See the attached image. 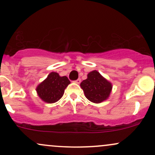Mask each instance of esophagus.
Listing matches in <instances>:
<instances>
[{
    "label": "esophagus",
    "mask_w": 155,
    "mask_h": 155,
    "mask_svg": "<svg viewBox=\"0 0 155 155\" xmlns=\"http://www.w3.org/2000/svg\"><path fill=\"white\" fill-rule=\"evenodd\" d=\"M75 82L76 84H80V83H81V79H78L77 80H76Z\"/></svg>",
    "instance_id": "34e87169"
}]
</instances>
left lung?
<instances>
[{
    "label": "left lung",
    "instance_id": "left-lung-1",
    "mask_svg": "<svg viewBox=\"0 0 155 155\" xmlns=\"http://www.w3.org/2000/svg\"><path fill=\"white\" fill-rule=\"evenodd\" d=\"M80 86L85 97L95 104L107 100L112 90V84L96 70L89 73L87 78L81 81Z\"/></svg>",
    "mask_w": 155,
    "mask_h": 155
}]
</instances>
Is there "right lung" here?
<instances>
[{"mask_svg":"<svg viewBox=\"0 0 155 155\" xmlns=\"http://www.w3.org/2000/svg\"><path fill=\"white\" fill-rule=\"evenodd\" d=\"M71 83L67 76H60L58 73L51 72L37 86V95L47 104H54L63 97L65 89Z\"/></svg>","mask_w":155,"mask_h":155,"instance_id":"right-lung-1","label":"right lung"}]
</instances>
